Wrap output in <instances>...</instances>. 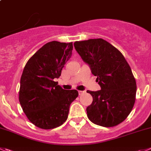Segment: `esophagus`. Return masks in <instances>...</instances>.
Wrapping results in <instances>:
<instances>
[{"mask_svg": "<svg viewBox=\"0 0 151 151\" xmlns=\"http://www.w3.org/2000/svg\"><path fill=\"white\" fill-rule=\"evenodd\" d=\"M78 93H79V95H83V93H85V91H79Z\"/></svg>", "mask_w": 151, "mask_h": 151, "instance_id": "1", "label": "esophagus"}]
</instances>
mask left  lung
I'll return each instance as SVG.
<instances>
[{
    "label": "left lung",
    "mask_w": 151,
    "mask_h": 151,
    "mask_svg": "<svg viewBox=\"0 0 151 151\" xmlns=\"http://www.w3.org/2000/svg\"><path fill=\"white\" fill-rule=\"evenodd\" d=\"M74 45L101 88L87 91L93 98L86 108L88 119L105 127L119 124L130 113L136 101V83L129 64L118 49L102 39L75 42Z\"/></svg>",
    "instance_id": "obj_1"
}]
</instances>
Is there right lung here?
I'll list each match as a JSON object with an SVG mask.
<instances>
[{
    "mask_svg": "<svg viewBox=\"0 0 151 151\" xmlns=\"http://www.w3.org/2000/svg\"><path fill=\"white\" fill-rule=\"evenodd\" d=\"M73 44L53 41L42 46L27 63L20 82L19 102L31 123L45 129L60 127L68 118L75 89L55 82L72 54Z\"/></svg>",
    "mask_w": 151,
    "mask_h": 151,
    "instance_id": "add662e5",
    "label": "right lung"
}]
</instances>
